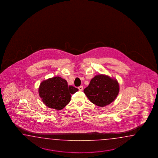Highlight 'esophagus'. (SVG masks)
Returning <instances> with one entry per match:
<instances>
[{
  "mask_svg": "<svg viewBox=\"0 0 158 158\" xmlns=\"http://www.w3.org/2000/svg\"><path fill=\"white\" fill-rule=\"evenodd\" d=\"M78 89L79 90L82 91L83 90V86H81L80 87H78Z\"/></svg>",
  "mask_w": 158,
  "mask_h": 158,
  "instance_id": "obj_1",
  "label": "esophagus"
}]
</instances>
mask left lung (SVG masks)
Segmentation results:
<instances>
[{
  "mask_svg": "<svg viewBox=\"0 0 158 158\" xmlns=\"http://www.w3.org/2000/svg\"><path fill=\"white\" fill-rule=\"evenodd\" d=\"M119 90V84L116 78L101 74L91 80L84 92L91 103L103 107L114 101Z\"/></svg>",
  "mask_w": 158,
  "mask_h": 158,
  "instance_id": "8db88e82",
  "label": "left lung"
}]
</instances>
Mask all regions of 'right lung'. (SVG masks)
<instances>
[{
  "instance_id": "1",
  "label": "right lung",
  "mask_w": 158,
  "mask_h": 158,
  "mask_svg": "<svg viewBox=\"0 0 158 158\" xmlns=\"http://www.w3.org/2000/svg\"><path fill=\"white\" fill-rule=\"evenodd\" d=\"M77 88L68 85L67 81L60 77H54L44 80L38 88L39 95L47 107L56 110L64 108L71 101V94Z\"/></svg>"
}]
</instances>
